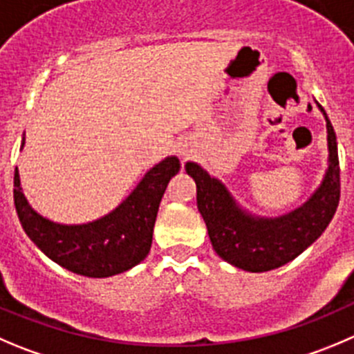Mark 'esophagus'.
<instances>
[{"mask_svg": "<svg viewBox=\"0 0 354 354\" xmlns=\"http://www.w3.org/2000/svg\"><path fill=\"white\" fill-rule=\"evenodd\" d=\"M189 153H191V151L187 149L186 146H179V154H180V156L187 158V156H189Z\"/></svg>", "mask_w": 354, "mask_h": 354, "instance_id": "1", "label": "esophagus"}]
</instances>
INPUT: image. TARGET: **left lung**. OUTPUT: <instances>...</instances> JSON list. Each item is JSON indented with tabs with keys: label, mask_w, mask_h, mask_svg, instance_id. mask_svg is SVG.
I'll return each mask as SVG.
<instances>
[{
	"label": "left lung",
	"mask_w": 354,
	"mask_h": 354,
	"mask_svg": "<svg viewBox=\"0 0 354 354\" xmlns=\"http://www.w3.org/2000/svg\"><path fill=\"white\" fill-rule=\"evenodd\" d=\"M326 123V170L308 200L287 214L266 217L241 207L222 180L201 165L187 161L186 171L196 183V203L215 254L234 268L264 272L294 261L315 243L339 205V156L334 127L316 102Z\"/></svg>",
	"instance_id": "obj_1"
}]
</instances>
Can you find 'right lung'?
<instances>
[{
    "label": "right lung",
    "instance_id": "1",
    "mask_svg": "<svg viewBox=\"0 0 354 354\" xmlns=\"http://www.w3.org/2000/svg\"><path fill=\"white\" fill-rule=\"evenodd\" d=\"M24 144L26 133L20 151ZM179 170V158L167 156L149 168L136 189L109 214L83 224H60L32 208L15 168L13 200L17 215L29 240L55 264L88 278H109L129 271L147 257L160 201Z\"/></svg>",
    "mask_w": 354,
    "mask_h": 354
}]
</instances>
